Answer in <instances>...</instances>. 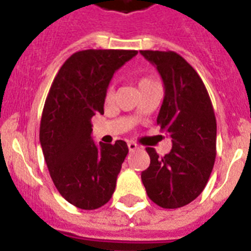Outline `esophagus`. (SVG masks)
Listing matches in <instances>:
<instances>
[{
	"label": "esophagus",
	"instance_id": "obj_1",
	"mask_svg": "<svg viewBox=\"0 0 251 251\" xmlns=\"http://www.w3.org/2000/svg\"><path fill=\"white\" fill-rule=\"evenodd\" d=\"M127 147H129L130 151H135L137 149H139L137 143H134V142H129V143H127Z\"/></svg>",
	"mask_w": 251,
	"mask_h": 251
}]
</instances>
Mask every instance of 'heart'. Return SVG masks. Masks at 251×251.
I'll use <instances>...</instances> for the list:
<instances>
[{"instance_id": "obj_1", "label": "heart", "mask_w": 251, "mask_h": 251, "mask_svg": "<svg viewBox=\"0 0 251 251\" xmlns=\"http://www.w3.org/2000/svg\"><path fill=\"white\" fill-rule=\"evenodd\" d=\"M152 84H156V82L151 79V78H141V79H139V82H138V88H139V90H142V88H146V87L152 86ZM112 92H113V90H112V87H109V88H108V91H106V99L112 98Z\"/></svg>"}]
</instances>
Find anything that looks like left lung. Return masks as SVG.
Listing matches in <instances>:
<instances>
[{"instance_id":"obj_1","label":"left lung","mask_w":251,"mask_h":251,"mask_svg":"<svg viewBox=\"0 0 251 251\" xmlns=\"http://www.w3.org/2000/svg\"><path fill=\"white\" fill-rule=\"evenodd\" d=\"M164 83L157 116L161 131L172 138L171 152L159 157L147 147L151 163L142 172L149 198L163 208L193 202L210 178L216 157V118L201 76L175 52L141 50Z\"/></svg>"}]
</instances>
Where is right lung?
<instances>
[{
	"mask_svg": "<svg viewBox=\"0 0 251 251\" xmlns=\"http://www.w3.org/2000/svg\"><path fill=\"white\" fill-rule=\"evenodd\" d=\"M137 53L124 49L74 53L58 70L45 100L40 145L49 175L60 194L82 210H96L112 198L129 152L124 141L95 145L91 118L104 114L112 76Z\"/></svg>",
	"mask_w": 251,
	"mask_h": 251,
	"instance_id": "obj_1",
	"label": "right lung"
}]
</instances>
